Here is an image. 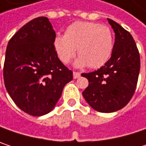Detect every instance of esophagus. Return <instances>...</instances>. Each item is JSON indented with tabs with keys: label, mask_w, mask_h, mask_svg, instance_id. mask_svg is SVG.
Masks as SVG:
<instances>
[{
	"label": "esophagus",
	"mask_w": 146,
	"mask_h": 146,
	"mask_svg": "<svg viewBox=\"0 0 146 146\" xmlns=\"http://www.w3.org/2000/svg\"><path fill=\"white\" fill-rule=\"evenodd\" d=\"M80 77V73L78 72H73V78H78Z\"/></svg>",
	"instance_id": "esophagus-1"
}]
</instances>
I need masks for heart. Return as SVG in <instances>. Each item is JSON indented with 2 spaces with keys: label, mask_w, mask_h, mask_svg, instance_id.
<instances>
[{
  "label": "heart",
  "mask_w": 146,
  "mask_h": 146,
  "mask_svg": "<svg viewBox=\"0 0 146 146\" xmlns=\"http://www.w3.org/2000/svg\"><path fill=\"white\" fill-rule=\"evenodd\" d=\"M54 47L60 61L68 64L76 54L79 58L76 66L88 65L90 68H99L110 59L114 47V35L111 29L90 22H75L69 25L64 35H56Z\"/></svg>",
  "instance_id": "b5f03b06"
}]
</instances>
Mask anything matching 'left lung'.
I'll return each mask as SVG.
<instances>
[{
    "label": "left lung",
    "mask_w": 146,
    "mask_h": 146,
    "mask_svg": "<svg viewBox=\"0 0 146 146\" xmlns=\"http://www.w3.org/2000/svg\"><path fill=\"white\" fill-rule=\"evenodd\" d=\"M107 20L115 33L111 58L96 71L81 74L89 80L83 96L100 112L118 111L129 102L140 69L139 50L130 33L113 20Z\"/></svg>",
    "instance_id": "8db88e82"
}]
</instances>
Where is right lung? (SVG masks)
<instances>
[{
	"instance_id": "right-lung-1",
	"label": "right lung",
	"mask_w": 146,
	"mask_h": 146,
	"mask_svg": "<svg viewBox=\"0 0 146 146\" xmlns=\"http://www.w3.org/2000/svg\"><path fill=\"white\" fill-rule=\"evenodd\" d=\"M56 33L49 19L39 17L23 26L9 40L3 68L5 87L24 112L49 113L73 79L54 47Z\"/></svg>"
}]
</instances>
